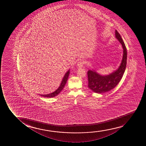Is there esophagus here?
<instances>
[{"mask_svg": "<svg viewBox=\"0 0 146 146\" xmlns=\"http://www.w3.org/2000/svg\"><path fill=\"white\" fill-rule=\"evenodd\" d=\"M83 65H84V62H82V61H79V62H77V66L78 68H82V67H83Z\"/></svg>", "mask_w": 146, "mask_h": 146, "instance_id": "obj_1", "label": "esophagus"}]
</instances>
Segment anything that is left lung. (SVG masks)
<instances>
[{"instance_id": "obj_1", "label": "left lung", "mask_w": 146, "mask_h": 146, "mask_svg": "<svg viewBox=\"0 0 146 146\" xmlns=\"http://www.w3.org/2000/svg\"><path fill=\"white\" fill-rule=\"evenodd\" d=\"M115 37L122 45L123 54L120 65L116 70L108 75H102L94 69L88 70V87L97 93H103L114 89L122 79L126 69L127 52L126 46L120 34L115 31Z\"/></svg>"}]
</instances>
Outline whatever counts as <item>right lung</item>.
Wrapping results in <instances>:
<instances>
[{
    "label": "right lung",
    "mask_w": 146,
    "mask_h": 146,
    "mask_svg": "<svg viewBox=\"0 0 146 146\" xmlns=\"http://www.w3.org/2000/svg\"><path fill=\"white\" fill-rule=\"evenodd\" d=\"M70 69L68 70L67 72H66L65 75H64L63 78L62 79V81L61 82L60 86L58 87V89L57 90H55L54 92H52L51 93L48 94H43V95H41L39 94L40 96H42V97H47V98H52V97H54L55 96L58 95V94L60 93V92L63 90V89L64 88V86L66 84L67 81L68 80V77L70 74Z\"/></svg>",
    "instance_id": "1"
}]
</instances>
